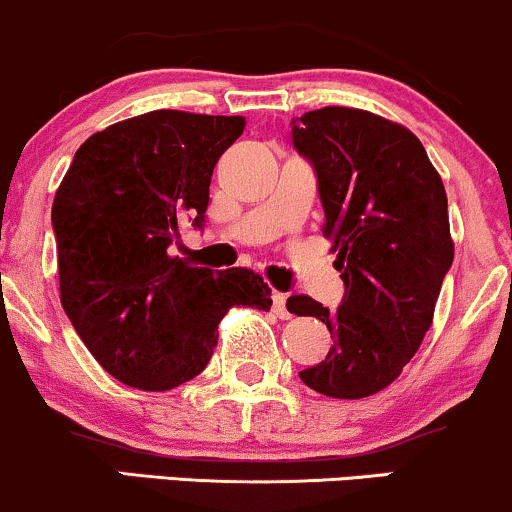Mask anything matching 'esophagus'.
Segmentation results:
<instances>
[{"label": "esophagus", "mask_w": 512, "mask_h": 512, "mask_svg": "<svg viewBox=\"0 0 512 512\" xmlns=\"http://www.w3.org/2000/svg\"><path fill=\"white\" fill-rule=\"evenodd\" d=\"M273 311L278 314L280 318H290L292 314L287 311V297L282 292H275L273 294Z\"/></svg>", "instance_id": "1"}]
</instances>
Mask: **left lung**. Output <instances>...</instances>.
<instances>
[{
	"label": "left lung",
	"mask_w": 512,
	"mask_h": 512,
	"mask_svg": "<svg viewBox=\"0 0 512 512\" xmlns=\"http://www.w3.org/2000/svg\"><path fill=\"white\" fill-rule=\"evenodd\" d=\"M311 162L345 282L338 309L292 294L287 311L316 316L333 350L299 371L316 393L359 400L383 390L422 345L453 266L448 198L419 138L366 110L323 107L292 119Z\"/></svg>",
	"instance_id": "1"
}]
</instances>
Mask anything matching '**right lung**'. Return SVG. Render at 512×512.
Instances as JSON below:
<instances>
[{"mask_svg":"<svg viewBox=\"0 0 512 512\" xmlns=\"http://www.w3.org/2000/svg\"><path fill=\"white\" fill-rule=\"evenodd\" d=\"M244 117L155 110L76 150L52 203L59 292L71 326L117 381L172 390L206 369L230 306L270 311L254 270L170 256L184 220L203 230L210 177Z\"/></svg>","mask_w":512,"mask_h":512,"instance_id":"obj_1","label":"right lung"}]
</instances>
